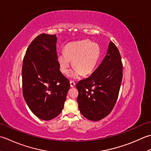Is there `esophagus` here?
<instances>
[{
    "label": "esophagus",
    "instance_id": "34e87169",
    "mask_svg": "<svg viewBox=\"0 0 151 151\" xmlns=\"http://www.w3.org/2000/svg\"><path fill=\"white\" fill-rule=\"evenodd\" d=\"M70 87H74L76 85V83L73 81H70Z\"/></svg>",
    "mask_w": 151,
    "mask_h": 151
}]
</instances>
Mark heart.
<instances>
[{
	"mask_svg": "<svg viewBox=\"0 0 151 151\" xmlns=\"http://www.w3.org/2000/svg\"><path fill=\"white\" fill-rule=\"evenodd\" d=\"M64 53L58 55L57 62L60 72L67 74L72 66H75L69 76L73 79L79 78L83 74H91L96 68L100 57L99 45L89 40H82L67 44Z\"/></svg>",
	"mask_w": 151,
	"mask_h": 151,
	"instance_id": "heart-1",
	"label": "heart"
}]
</instances>
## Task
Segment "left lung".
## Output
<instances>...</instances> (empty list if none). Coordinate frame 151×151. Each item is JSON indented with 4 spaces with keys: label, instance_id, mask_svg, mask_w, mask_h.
<instances>
[{
    "label": "left lung",
    "instance_id": "1",
    "mask_svg": "<svg viewBox=\"0 0 151 151\" xmlns=\"http://www.w3.org/2000/svg\"><path fill=\"white\" fill-rule=\"evenodd\" d=\"M122 79V64L116 46L111 41L107 55L97 69L76 85L79 109L85 118L98 121L108 115L117 100Z\"/></svg>",
    "mask_w": 151,
    "mask_h": 151
}]
</instances>
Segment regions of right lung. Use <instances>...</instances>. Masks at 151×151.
I'll use <instances>...</instances> for the list:
<instances>
[{"instance_id": "right-lung-1", "label": "right lung", "mask_w": 151, "mask_h": 151, "mask_svg": "<svg viewBox=\"0 0 151 151\" xmlns=\"http://www.w3.org/2000/svg\"><path fill=\"white\" fill-rule=\"evenodd\" d=\"M55 35L41 34L31 42L22 67L23 94L37 117L49 121L62 111L70 82L59 70Z\"/></svg>"}]
</instances>
